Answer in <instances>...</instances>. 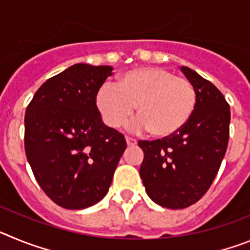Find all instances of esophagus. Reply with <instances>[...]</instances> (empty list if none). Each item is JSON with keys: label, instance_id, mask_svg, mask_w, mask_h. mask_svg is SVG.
Returning <instances> with one entry per match:
<instances>
[{"label": "esophagus", "instance_id": "obj_1", "mask_svg": "<svg viewBox=\"0 0 250 250\" xmlns=\"http://www.w3.org/2000/svg\"><path fill=\"white\" fill-rule=\"evenodd\" d=\"M126 144L129 145V146H135V145L138 144V141H136L135 139L130 138V136H126Z\"/></svg>", "mask_w": 250, "mask_h": 250}]
</instances>
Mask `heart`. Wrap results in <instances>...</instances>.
<instances>
[{
  "label": "heart",
  "instance_id": "b5f03b06",
  "mask_svg": "<svg viewBox=\"0 0 250 250\" xmlns=\"http://www.w3.org/2000/svg\"><path fill=\"white\" fill-rule=\"evenodd\" d=\"M95 100L107 126L120 127L138 105V126L149 129L156 138H167L190 120L196 91L190 81L167 68L140 67L121 75L116 86H101Z\"/></svg>",
  "mask_w": 250,
  "mask_h": 250
}]
</instances>
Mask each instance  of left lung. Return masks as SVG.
<instances>
[{"mask_svg": "<svg viewBox=\"0 0 250 250\" xmlns=\"http://www.w3.org/2000/svg\"><path fill=\"white\" fill-rule=\"evenodd\" d=\"M180 70L196 91L190 120L174 135L139 141L146 194L169 209L190 207L210 188L228 147L230 124V107L222 92L191 68Z\"/></svg>", "mask_w": 250, "mask_h": 250, "instance_id": "left-lung-1", "label": "left lung"}]
</instances>
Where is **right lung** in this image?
<instances>
[{"label": "right lung", "mask_w": 250, "mask_h": 250, "mask_svg": "<svg viewBox=\"0 0 250 250\" xmlns=\"http://www.w3.org/2000/svg\"><path fill=\"white\" fill-rule=\"evenodd\" d=\"M111 66L75 63L48 79L28 104L25 151L46 195L65 209L100 202L126 149L121 132L106 126L96 94Z\"/></svg>", "instance_id": "1"}]
</instances>
